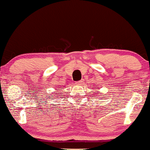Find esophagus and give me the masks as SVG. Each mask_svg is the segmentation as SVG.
I'll list each match as a JSON object with an SVG mask.
<instances>
[{"mask_svg": "<svg viewBox=\"0 0 150 150\" xmlns=\"http://www.w3.org/2000/svg\"><path fill=\"white\" fill-rule=\"evenodd\" d=\"M83 82H84V80H80V81H77V82H76V85H82V84H83Z\"/></svg>", "mask_w": 150, "mask_h": 150, "instance_id": "1", "label": "esophagus"}]
</instances>
